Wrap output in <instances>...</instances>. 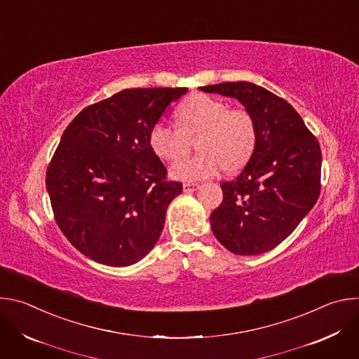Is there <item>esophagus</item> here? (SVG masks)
Listing matches in <instances>:
<instances>
[{
	"label": "esophagus",
	"instance_id": "obj_1",
	"mask_svg": "<svg viewBox=\"0 0 359 359\" xmlns=\"http://www.w3.org/2000/svg\"><path fill=\"white\" fill-rule=\"evenodd\" d=\"M198 187H200V184H197V183H184L183 184V191L184 193H191V191H196Z\"/></svg>",
	"mask_w": 359,
	"mask_h": 359
}]
</instances>
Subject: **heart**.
I'll use <instances>...</instances> for the list:
<instances>
[{
  "instance_id": "1",
  "label": "heart",
  "mask_w": 359,
  "mask_h": 359,
  "mask_svg": "<svg viewBox=\"0 0 359 359\" xmlns=\"http://www.w3.org/2000/svg\"><path fill=\"white\" fill-rule=\"evenodd\" d=\"M180 128L156 122L149 132V146L162 161L182 159L189 146V137L197 135L200 155L187 158L170 170V176L182 182L210 179L226 166L234 170L251 158L257 130L251 114L244 108H229L223 99L196 93L176 112Z\"/></svg>"
}]
</instances>
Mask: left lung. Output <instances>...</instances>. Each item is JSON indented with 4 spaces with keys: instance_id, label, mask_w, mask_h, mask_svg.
I'll return each mask as SVG.
<instances>
[{
    "instance_id": "left-lung-1",
    "label": "left lung",
    "mask_w": 359,
    "mask_h": 359,
    "mask_svg": "<svg viewBox=\"0 0 359 359\" xmlns=\"http://www.w3.org/2000/svg\"><path fill=\"white\" fill-rule=\"evenodd\" d=\"M200 90L237 99L257 130L243 172L222 183L223 201L210 216L213 234L234 254L273 250L318 200L320 143L288 102L263 86L240 81L200 86Z\"/></svg>"
}]
</instances>
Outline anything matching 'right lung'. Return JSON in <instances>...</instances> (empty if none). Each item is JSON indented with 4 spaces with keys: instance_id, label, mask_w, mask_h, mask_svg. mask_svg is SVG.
<instances>
[{
    "instance_id": "right-lung-1",
    "label": "right lung",
    "mask_w": 359,
    "mask_h": 359,
    "mask_svg": "<svg viewBox=\"0 0 359 359\" xmlns=\"http://www.w3.org/2000/svg\"><path fill=\"white\" fill-rule=\"evenodd\" d=\"M187 88L123 89L86 107L46 169L55 222L90 260L126 267L158 243L182 183L149 146V132Z\"/></svg>"
}]
</instances>
